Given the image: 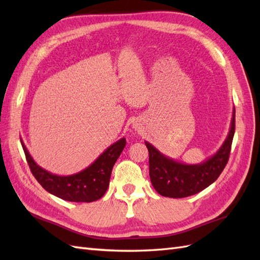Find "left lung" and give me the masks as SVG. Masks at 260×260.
Returning a JSON list of instances; mask_svg holds the SVG:
<instances>
[{
    "instance_id": "left-lung-1",
    "label": "left lung",
    "mask_w": 260,
    "mask_h": 260,
    "mask_svg": "<svg viewBox=\"0 0 260 260\" xmlns=\"http://www.w3.org/2000/svg\"><path fill=\"white\" fill-rule=\"evenodd\" d=\"M235 132V109L229 134L218 150L204 161L189 165L165 156L155 146L145 142L149 152V177L152 187L162 197L185 198L208 188L222 174L229 161Z\"/></svg>"
}]
</instances>
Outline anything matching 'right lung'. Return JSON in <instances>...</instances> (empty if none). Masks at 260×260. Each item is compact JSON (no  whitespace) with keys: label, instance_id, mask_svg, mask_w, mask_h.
Wrapping results in <instances>:
<instances>
[{"label":"right lung","instance_id":"obj_1","mask_svg":"<svg viewBox=\"0 0 260 260\" xmlns=\"http://www.w3.org/2000/svg\"><path fill=\"white\" fill-rule=\"evenodd\" d=\"M31 174L49 193L70 202H93L101 199L109 188L113 166L126 145L123 137L106 148L85 169L69 176H59L42 168L21 139Z\"/></svg>","mask_w":260,"mask_h":260}]
</instances>
